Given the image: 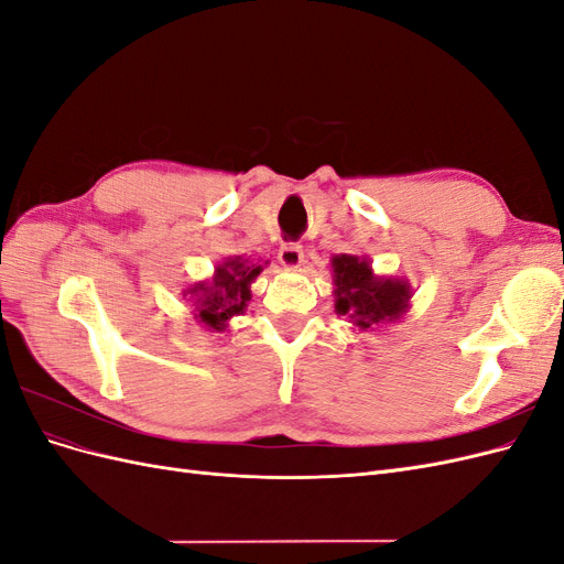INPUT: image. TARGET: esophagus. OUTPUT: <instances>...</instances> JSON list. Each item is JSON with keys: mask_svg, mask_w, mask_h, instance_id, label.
I'll use <instances>...</instances> for the list:
<instances>
[{"mask_svg": "<svg viewBox=\"0 0 564 564\" xmlns=\"http://www.w3.org/2000/svg\"><path fill=\"white\" fill-rule=\"evenodd\" d=\"M278 259H280V263H282L284 268H299L301 261H303V249H301L299 245H294V242L282 245V247H280V253H278Z\"/></svg>", "mask_w": 564, "mask_h": 564, "instance_id": "obj_1", "label": "esophagus"}]
</instances>
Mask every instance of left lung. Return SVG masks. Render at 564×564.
I'll list each match as a JSON object with an SVG mask.
<instances>
[{
    "label": "left lung",
    "mask_w": 564,
    "mask_h": 564,
    "mask_svg": "<svg viewBox=\"0 0 564 564\" xmlns=\"http://www.w3.org/2000/svg\"><path fill=\"white\" fill-rule=\"evenodd\" d=\"M332 268L334 308L338 315H346L352 327L367 332L406 313L412 299L406 280L373 275L367 259L350 253L334 256Z\"/></svg>",
    "instance_id": "obj_1"
}]
</instances>
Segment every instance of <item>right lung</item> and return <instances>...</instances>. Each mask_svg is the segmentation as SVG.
Here are the masks:
<instances>
[{"instance_id": "right-lung-1", "label": "right lung", "mask_w": 564, "mask_h": 564, "mask_svg": "<svg viewBox=\"0 0 564 564\" xmlns=\"http://www.w3.org/2000/svg\"><path fill=\"white\" fill-rule=\"evenodd\" d=\"M261 270L263 265L251 263L242 256H232L216 265L209 282L187 286L183 296H191L195 319L212 332H226L228 322L247 311V303L251 301L249 284L259 278Z\"/></svg>"}]
</instances>
